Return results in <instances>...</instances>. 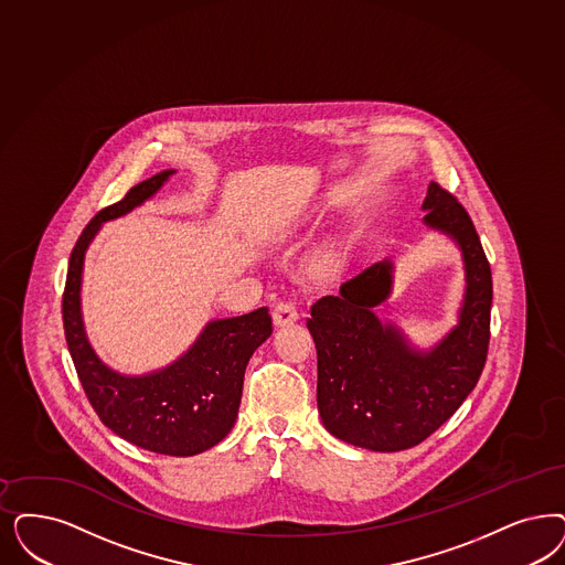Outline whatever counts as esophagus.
I'll return each instance as SVG.
<instances>
[{
  "label": "esophagus",
  "mask_w": 565,
  "mask_h": 565,
  "mask_svg": "<svg viewBox=\"0 0 565 565\" xmlns=\"http://www.w3.org/2000/svg\"><path fill=\"white\" fill-rule=\"evenodd\" d=\"M273 321H275V326H279V328L290 326L294 321H298V309H296V305L290 302V300L277 302V305L273 307Z\"/></svg>",
  "instance_id": "obj_1"
}]
</instances>
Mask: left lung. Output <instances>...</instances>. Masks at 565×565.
I'll return each mask as SVG.
<instances>
[{"instance_id": "left-lung-1", "label": "left lung", "mask_w": 565, "mask_h": 565, "mask_svg": "<svg viewBox=\"0 0 565 565\" xmlns=\"http://www.w3.org/2000/svg\"><path fill=\"white\" fill-rule=\"evenodd\" d=\"M424 223L457 239L466 260L459 326L429 352L411 349L373 309L388 298L392 265L375 263L311 307L317 407L335 438L380 452L424 443L476 388L490 342L492 273L463 204L429 183Z\"/></svg>"}]
</instances>
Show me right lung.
Listing matches in <instances>:
<instances>
[{
	"label": "right lung",
	"mask_w": 565,
	"mask_h": 565,
	"mask_svg": "<svg viewBox=\"0 0 565 565\" xmlns=\"http://www.w3.org/2000/svg\"><path fill=\"white\" fill-rule=\"evenodd\" d=\"M175 171L134 185L122 200L102 209L78 235L62 294V321L81 386L102 424L122 440L158 455L192 457L221 443L234 428L244 371L253 352L271 335L267 307L211 321L194 347L173 365L127 377L108 370L92 351L81 319L83 256L99 225L134 211Z\"/></svg>",
	"instance_id": "obj_1"
}]
</instances>
